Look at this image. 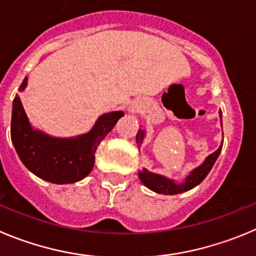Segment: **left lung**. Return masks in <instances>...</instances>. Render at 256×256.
I'll use <instances>...</instances> for the list:
<instances>
[{"instance_id":"1","label":"left lung","mask_w":256,"mask_h":256,"mask_svg":"<svg viewBox=\"0 0 256 256\" xmlns=\"http://www.w3.org/2000/svg\"><path fill=\"white\" fill-rule=\"evenodd\" d=\"M220 117L222 116V112L220 111ZM221 125H222V117H221ZM145 138V131L140 128L136 134V144L138 148L142 146V140ZM222 150V144L220 145L218 149L214 152H212L211 155L206 158V160L200 164V166H197L196 169H193L190 173V176H187L184 182L182 183H176L173 179H169L166 176H159V174L152 173V172L146 170V169H142V172H139V178L142 182V184L145 187H148L149 190H154V192L159 193V194H178V193L187 192V190H192L196 186L200 184L202 180L207 176V174L210 173V170L214 166V162L217 160L220 152Z\"/></svg>"}]
</instances>
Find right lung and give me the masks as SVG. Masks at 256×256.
I'll return each mask as SVG.
<instances>
[{
	"label": "right lung",
	"mask_w": 256,
	"mask_h": 256,
	"mask_svg": "<svg viewBox=\"0 0 256 256\" xmlns=\"http://www.w3.org/2000/svg\"><path fill=\"white\" fill-rule=\"evenodd\" d=\"M28 78L21 83L25 90ZM124 116L122 111L104 114L84 135L59 139L31 128L18 94L14 98L11 140L24 166L39 178L56 184L78 182L90 173L96 150Z\"/></svg>",
	"instance_id": "obj_1"
}]
</instances>
